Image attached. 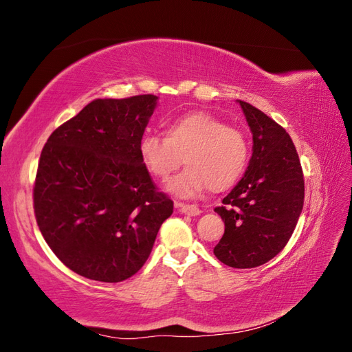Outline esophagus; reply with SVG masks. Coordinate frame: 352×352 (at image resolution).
Here are the masks:
<instances>
[{"label":"esophagus","instance_id":"obj_1","mask_svg":"<svg viewBox=\"0 0 352 352\" xmlns=\"http://www.w3.org/2000/svg\"><path fill=\"white\" fill-rule=\"evenodd\" d=\"M176 208H179V211L182 212V214H186V216H198L201 210L194 206V204H184V202H176Z\"/></svg>","mask_w":352,"mask_h":352}]
</instances>
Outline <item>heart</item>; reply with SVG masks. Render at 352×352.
<instances>
[{"instance_id":"b5f03b06","label":"heart","mask_w":352,"mask_h":352,"mask_svg":"<svg viewBox=\"0 0 352 352\" xmlns=\"http://www.w3.org/2000/svg\"><path fill=\"white\" fill-rule=\"evenodd\" d=\"M164 135H145L140 155L148 172L160 180L172 176L184 158L186 168L167 186L177 197L195 198L208 188L214 192L229 189L248 164L247 136L211 113L175 117L166 122Z\"/></svg>"}]
</instances>
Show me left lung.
<instances>
[{
  "label": "left lung",
  "instance_id": "1",
  "mask_svg": "<svg viewBox=\"0 0 352 352\" xmlns=\"http://www.w3.org/2000/svg\"><path fill=\"white\" fill-rule=\"evenodd\" d=\"M252 132L245 176L214 211L225 235L214 255L229 267L252 269L276 257L292 236L304 206V175L291 136L254 105L239 101Z\"/></svg>",
  "mask_w": 352,
  "mask_h": 352
}]
</instances>
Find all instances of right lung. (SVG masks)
I'll list each match as a JSON object with an SVG mask.
<instances>
[{"instance_id": "add662e5", "label": "right lung", "mask_w": 352, "mask_h": 352, "mask_svg": "<svg viewBox=\"0 0 352 352\" xmlns=\"http://www.w3.org/2000/svg\"><path fill=\"white\" fill-rule=\"evenodd\" d=\"M155 104L151 94L94 100L42 148L36 223L58 260L83 278L129 279L172 216L173 201L160 192L140 155Z\"/></svg>"}]
</instances>
